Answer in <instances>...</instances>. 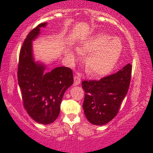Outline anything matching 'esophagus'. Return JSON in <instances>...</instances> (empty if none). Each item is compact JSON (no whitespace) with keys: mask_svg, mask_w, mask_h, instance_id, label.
Returning <instances> with one entry per match:
<instances>
[{"mask_svg":"<svg viewBox=\"0 0 153 153\" xmlns=\"http://www.w3.org/2000/svg\"><path fill=\"white\" fill-rule=\"evenodd\" d=\"M74 79V85H78L80 84V82H81V77H80L79 75L75 74Z\"/></svg>","mask_w":153,"mask_h":153,"instance_id":"esophagus-1","label":"esophagus"}]
</instances>
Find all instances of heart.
I'll list each match as a JSON object with an SVG mask.
<instances>
[{"instance_id": "1", "label": "heart", "mask_w": 153, "mask_h": 153, "mask_svg": "<svg viewBox=\"0 0 153 153\" xmlns=\"http://www.w3.org/2000/svg\"><path fill=\"white\" fill-rule=\"evenodd\" d=\"M122 51V44L117 38L100 34L84 42L79 50H68L66 54L75 61L79 54H89L85 59L88 72L94 76L109 74L117 63Z\"/></svg>"}]
</instances>
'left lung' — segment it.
Wrapping results in <instances>:
<instances>
[{"mask_svg":"<svg viewBox=\"0 0 153 153\" xmlns=\"http://www.w3.org/2000/svg\"><path fill=\"white\" fill-rule=\"evenodd\" d=\"M131 72L129 63L114 74L82 82L85 93L82 107L89 122L104 125L116 116L128 91Z\"/></svg>","mask_w":153,"mask_h":153,"instance_id":"obj_1","label":"left lung"}]
</instances>
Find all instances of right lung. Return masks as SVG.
Returning <instances> with one entry per match:
<instances>
[{
    "label": "right lung",
    "instance_id": "add662e5",
    "mask_svg": "<svg viewBox=\"0 0 153 153\" xmlns=\"http://www.w3.org/2000/svg\"><path fill=\"white\" fill-rule=\"evenodd\" d=\"M46 25L39 24L25 39L18 69L23 106L31 119L42 124H51L57 119L64 94L74 82L73 72L69 68L61 66L45 72V65L34 60L32 41L39 36L40 28Z\"/></svg>",
    "mask_w": 153,
    "mask_h": 153
}]
</instances>
